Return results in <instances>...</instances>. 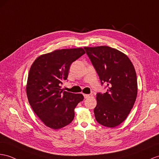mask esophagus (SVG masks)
Here are the masks:
<instances>
[{"label":"esophagus","instance_id":"esophagus-1","mask_svg":"<svg viewBox=\"0 0 159 159\" xmlns=\"http://www.w3.org/2000/svg\"><path fill=\"white\" fill-rule=\"evenodd\" d=\"M84 96L85 98H88L92 97V94H84Z\"/></svg>","mask_w":159,"mask_h":159}]
</instances>
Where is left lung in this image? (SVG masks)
Segmentation results:
<instances>
[{
    "label": "left lung",
    "mask_w": 159,
    "mask_h": 159,
    "mask_svg": "<svg viewBox=\"0 0 159 159\" xmlns=\"http://www.w3.org/2000/svg\"><path fill=\"white\" fill-rule=\"evenodd\" d=\"M99 76L107 84L105 93H97L94 109L100 124L115 127L125 121L134 107L138 94L137 77L127 55L107 46L84 47Z\"/></svg>",
    "instance_id": "8db88e82"
}]
</instances>
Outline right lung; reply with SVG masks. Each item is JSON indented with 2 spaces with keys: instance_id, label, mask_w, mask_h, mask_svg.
<instances>
[{
  "instance_id": "obj_1",
  "label": "right lung",
  "mask_w": 159,
  "mask_h": 159,
  "mask_svg": "<svg viewBox=\"0 0 159 159\" xmlns=\"http://www.w3.org/2000/svg\"><path fill=\"white\" fill-rule=\"evenodd\" d=\"M85 54L82 48L57 50L42 55L30 67L26 93L30 106L41 121L58 129L69 125L81 94L63 91L61 85L67 80L71 64Z\"/></svg>"
}]
</instances>
